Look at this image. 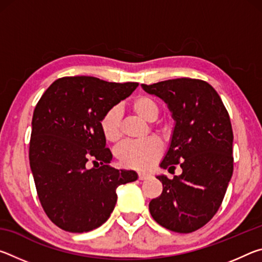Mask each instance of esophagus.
Segmentation results:
<instances>
[{"label":"esophagus","mask_w":262,"mask_h":262,"mask_svg":"<svg viewBox=\"0 0 262 262\" xmlns=\"http://www.w3.org/2000/svg\"><path fill=\"white\" fill-rule=\"evenodd\" d=\"M137 176H139V179L140 180H145V179L149 178L148 172H139V173H137Z\"/></svg>","instance_id":"esophagus-1"}]
</instances>
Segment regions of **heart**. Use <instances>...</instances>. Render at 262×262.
<instances>
[{"label": "heart", "instance_id": "1", "mask_svg": "<svg viewBox=\"0 0 262 262\" xmlns=\"http://www.w3.org/2000/svg\"><path fill=\"white\" fill-rule=\"evenodd\" d=\"M130 110L145 121H155L158 118L161 108L159 104L151 96L139 95L129 103ZM99 127L104 139L111 143H117L122 137L121 113L117 107H111L103 114ZM152 128L158 134L166 135L167 127L165 125H154ZM162 143L156 137L141 142H126L115 151L119 163L122 166L134 170H145L152 165L162 155Z\"/></svg>", "mask_w": 262, "mask_h": 262}]
</instances>
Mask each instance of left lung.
Here are the masks:
<instances>
[{"label":"left lung","mask_w":262,"mask_h":262,"mask_svg":"<svg viewBox=\"0 0 262 262\" xmlns=\"http://www.w3.org/2000/svg\"><path fill=\"white\" fill-rule=\"evenodd\" d=\"M167 104L176 120L161 167L183 170L158 176L163 192L149 203L152 219L171 231L189 233L206 225L220 209L233 172L231 121L221 97L202 79L181 77L142 84Z\"/></svg>","instance_id":"1"}]
</instances>
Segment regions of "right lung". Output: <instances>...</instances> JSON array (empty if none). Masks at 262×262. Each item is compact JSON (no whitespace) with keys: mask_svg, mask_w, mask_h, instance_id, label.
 <instances>
[{"mask_svg":"<svg viewBox=\"0 0 262 262\" xmlns=\"http://www.w3.org/2000/svg\"><path fill=\"white\" fill-rule=\"evenodd\" d=\"M137 85L66 76L53 82L35 106L31 171L43 211L64 231L82 233L99 228L114 209L117 188L137 179L135 171L110 165L112 152L105 147L99 127L106 111L130 96Z\"/></svg>","mask_w":262,"mask_h":262,"instance_id":"right-lung-1","label":"right lung"}]
</instances>
